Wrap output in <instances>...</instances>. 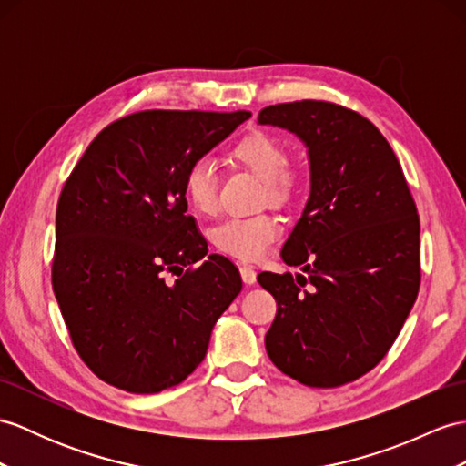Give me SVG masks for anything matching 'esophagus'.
<instances>
[{"mask_svg": "<svg viewBox=\"0 0 466 466\" xmlns=\"http://www.w3.org/2000/svg\"><path fill=\"white\" fill-rule=\"evenodd\" d=\"M241 279H243V282H245V285H248V287H251V285H255V282H257V272H255V268L253 267H241Z\"/></svg>", "mask_w": 466, "mask_h": 466, "instance_id": "34e87169", "label": "esophagus"}]
</instances>
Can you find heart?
Returning <instances> with one entry per match:
<instances>
[{
  "label": "heart",
  "mask_w": 466,
  "mask_h": 466,
  "mask_svg": "<svg viewBox=\"0 0 466 466\" xmlns=\"http://www.w3.org/2000/svg\"><path fill=\"white\" fill-rule=\"evenodd\" d=\"M233 157L265 179L267 198L272 203H287L299 186V172L289 164L287 144L268 132H251L235 144ZM186 194L196 211L213 215L218 211V174L209 160L191 164L186 176ZM280 225L268 213L251 218H229L213 229V243L219 251L241 260H257L267 245L277 239Z\"/></svg>",
  "instance_id": "1"
}]
</instances>
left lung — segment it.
Instances as JSON below:
<instances>
[{
    "label": "left lung",
    "instance_id": "left-lung-1",
    "mask_svg": "<svg viewBox=\"0 0 466 466\" xmlns=\"http://www.w3.org/2000/svg\"><path fill=\"white\" fill-rule=\"evenodd\" d=\"M258 124L299 136L310 164L309 201L280 253L304 275L257 277L277 300L267 354L309 388H338L380 364L413 309L415 201L388 140L354 110L297 100L263 108Z\"/></svg>",
    "mask_w": 466,
    "mask_h": 466
}]
</instances>
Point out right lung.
<instances>
[{"label": "right lung", "instance_id": "1", "mask_svg": "<svg viewBox=\"0 0 466 466\" xmlns=\"http://www.w3.org/2000/svg\"><path fill=\"white\" fill-rule=\"evenodd\" d=\"M251 112L144 110L90 142L56 206L53 290L93 373L130 393L184 381L241 292L186 215V176ZM187 268V271L183 268ZM167 274L178 280L167 283Z\"/></svg>", "mask_w": 466, "mask_h": 466}]
</instances>
